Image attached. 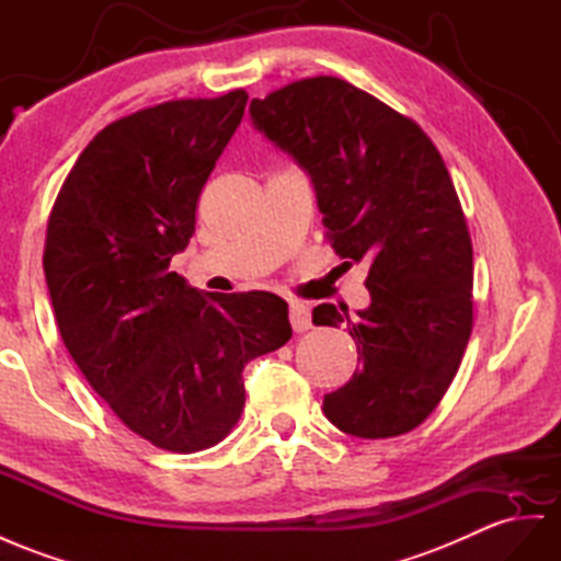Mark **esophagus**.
Returning a JSON list of instances; mask_svg holds the SVG:
<instances>
[{"label": "esophagus", "mask_w": 561, "mask_h": 561, "mask_svg": "<svg viewBox=\"0 0 561 561\" xmlns=\"http://www.w3.org/2000/svg\"><path fill=\"white\" fill-rule=\"evenodd\" d=\"M289 320H291L294 332H308V329L312 327L310 308H308L306 304H300V300H291V306H289Z\"/></svg>", "instance_id": "obj_1"}]
</instances>
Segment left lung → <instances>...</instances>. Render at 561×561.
<instances>
[{
    "mask_svg": "<svg viewBox=\"0 0 561 561\" xmlns=\"http://www.w3.org/2000/svg\"><path fill=\"white\" fill-rule=\"evenodd\" d=\"M251 121L310 175L332 249L369 263V308L312 310L314 324L348 327L363 363L324 396L327 420L357 438L408 434L448 391L473 324V251L450 172L417 123L341 78L253 99Z\"/></svg>",
    "mask_w": 561,
    "mask_h": 561,
    "instance_id": "obj_1",
    "label": "left lung"
}]
</instances>
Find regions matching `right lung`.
Listing matches in <instances>:
<instances>
[{"label":"right lung","instance_id":"obj_1","mask_svg":"<svg viewBox=\"0 0 561 561\" xmlns=\"http://www.w3.org/2000/svg\"><path fill=\"white\" fill-rule=\"evenodd\" d=\"M243 90L106 125L49 215L45 275L61 339L116 417L156 448L198 453L239 422L249 360L291 339L275 294H204L170 272L201 190L243 118Z\"/></svg>","mask_w":561,"mask_h":561}]
</instances>
